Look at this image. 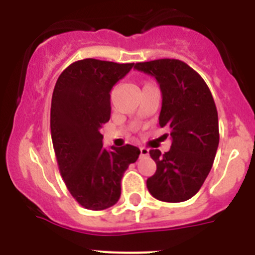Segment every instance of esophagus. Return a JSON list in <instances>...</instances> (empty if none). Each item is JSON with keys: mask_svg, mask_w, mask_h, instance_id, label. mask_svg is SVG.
Returning <instances> with one entry per match:
<instances>
[{"mask_svg": "<svg viewBox=\"0 0 255 255\" xmlns=\"http://www.w3.org/2000/svg\"><path fill=\"white\" fill-rule=\"evenodd\" d=\"M147 155H149V150H148L147 148L141 147L140 148V157H147Z\"/></svg>", "mask_w": 255, "mask_h": 255, "instance_id": "1", "label": "esophagus"}]
</instances>
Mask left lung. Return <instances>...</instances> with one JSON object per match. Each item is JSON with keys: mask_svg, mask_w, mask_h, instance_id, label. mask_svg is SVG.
I'll return each mask as SVG.
<instances>
[{"mask_svg": "<svg viewBox=\"0 0 255 255\" xmlns=\"http://www.w3.org/2000/svg\"><path fill=\"white\" fill-rule=\"evenodd\" d=\"M134 67L157 79L162 92L159 126L167 128L172 138L164 154L149 150L157 170L147 188L162 202H185L202 188L217 152L220 131L213 97L203 78L180 60L161 58L136 62Z\"/></svg>", "mask_w": 255, "mask_h": 255, "instance_id": "left-lung-1", "label": "left lung"}]
</instances>
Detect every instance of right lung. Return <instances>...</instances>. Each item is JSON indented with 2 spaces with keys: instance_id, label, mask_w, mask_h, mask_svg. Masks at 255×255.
I'll use <instances>...</instances> for the list:
<instances>
[{
  "instance_id": "right-lung-1",
  "label": "right lung",
  "mask_w": 255,
  "mask_h": 255,
  "mask_svg": "<svg viewBox=\"0 0 255 255\" xmlns=\"http://www.w3.org/2000/svg\"><path fill=\"white\" fill-rule=\"evenodd\" d=\"M134 64L96 58L73 62L56 82L51 136L61 176L82 207L101 211L117 203L124 172L138 159V147L103 148L101 129L111 116L110 93Z\"/></svg>"
}]
</instances>
